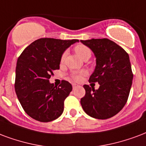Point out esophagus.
I'll list each match as a JSON object with an SVG mask.
<instances>
[{"label":"esophagus","mask_w":146,"mask_h":146,"mask_svg":"<svg viewBox=\"0 0 146 146\" xmlns=\"http://www.w3.org/2000/svg\"><path fill=\"white\" fill-rule=\"evenodd\" d=\"M72 86H73V89H76V87H80V86H79L78 84H72Z\"/></svg>","instance_id":"obj_1"}]
</instances>
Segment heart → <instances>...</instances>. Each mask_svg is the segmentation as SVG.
Wrapping results in <instances>:
<instances>
[{"label": "heart", "mask_w": 146, "mask_h": 146, "mask_svg": "<svg viewBox=\"0 0 146 146\" xmlns=\"http://www.w3.org/2000/svg\"><path fill=\"white\" fill-rule=\"evenodd\" d=\"M74 50L76 52L77 55H78L79 56L82 58V59H85L86 57L90 56V55H91V52H90V49L87 46H84V45H82V44H80V45H77V46H75V48H74ZM66 56V52H64L62 54V56H61V61H64L65 58ZM84 74H86V72H80V73H73L72 75H71V77L73 80H76V81H78L80 80L81 78V76Z\"/></svg>", "instance_id": "heart-1"}]
</instances>
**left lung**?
Instances as JSON below:
<instances>
[{
  "label": "left lung",
  "instance_id": "1",
  "mask_svg": "<svg viewBox=\"0 0 146 146\" xmlns=\"http://www.w3.org/2000/svg\"><path fill=\"white\" fill-rule=\"evenodd\" d=\"M96 56L97 66L90 83L100 84L98 90L84 85L86 94L80 104L90 117L108 119L124 108L128 100L133 73L128 54L108 38L81 40Z\"/></svg>",
  "mask_w": 146,
  "mask_h": 146
}]
</instances>
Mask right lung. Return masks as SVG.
Returning a JSON list of instances; mask_svg holds the SVG:
<instances>
[{
	"label": "right lung",
	"mask_w": 146,
	"mask_h": 146,
	"mask_svg": "<svg viewBox=\"0 0 146 146\" xmlns=\"http://www.w3.org/2000/svg\"><path fill=\"white\" fill-rule=\"evenodd\" d=\"M76 42L42 38L27 46L18 57L15 89L24 111L33 119L48 122L62 114L64 100L73 87L66 80L54 86L49 78L59 69L63 52Z\"/></svg>",
	"instance_id": "1"
}]
</instances>
